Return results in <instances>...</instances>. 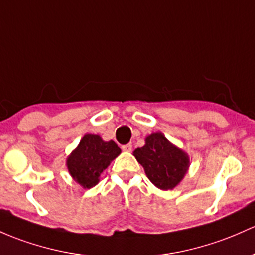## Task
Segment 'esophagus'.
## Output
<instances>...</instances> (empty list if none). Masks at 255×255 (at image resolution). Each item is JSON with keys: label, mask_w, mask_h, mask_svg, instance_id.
I'll return each mask as SVG.
<instances>
[{"label": "esophagus", "mask_w": 255, "mask_h": 255, "mask_svg": "<svg viewBox=\"0 0 255 255\" xmlns=\"http://www.w3.org/2000/svg\"><path fill=\"white\" fill-rule=\"evenodd\" d=\"M123 151H130L132 150V144H126V145H122Z\"/></svg>", "instance_id": "esophagus-1"}]
</instances>
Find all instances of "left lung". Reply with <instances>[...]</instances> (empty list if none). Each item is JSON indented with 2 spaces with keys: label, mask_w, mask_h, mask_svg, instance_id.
<instances>
[{
  "label": "left lung",
  "mask_w": 255,
  "mask_h": 255,
  "mask_svg": "<svg viewBox=\"0 0 255 255\" xmlns=\"http://www.w3.org/2000/svg\"><path fill=\"white\" fill-rule=\"evenodd\" d=\"M134 156L150 181L163 191L175 188L188 170L186 152L172 145L161 133L149 135L145 145L134 150Z\"/></svg>",
  "instance_id": "left-lung-1"
}]
</instances>
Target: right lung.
<instances>
[{"label":"right lung","instance_id":"right-lung-1","mask_svg":"<svg viewBox=\"0 0 255 255\" xmlns=\"http://www.w3.org/2000/svg\"><path fill=\"white\" fill-rule=\"evenodd\" d=\"M120 152L121 149L114 140L104 141L99 135L87 134L68 156L67 166L74 181L84 188H92L110 161L116 159Z\"/></svg>","mask_w":255,"mask_h":255}]
</instances>
